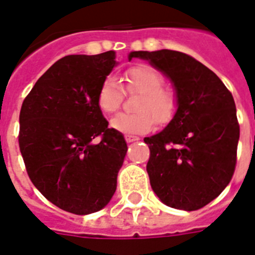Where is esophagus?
Here are the masks:
<instances>
[{
	"instance_id": "34e87169",
	"label": "esophagus",
	"mask_w": 255,
	"mask_h": 255,
	"mask_svg": "<svg viewBox=\"0 0 255 255\" xmlns=\"http://www.w3.org/2000/svg\"><path fill=\"white\" fill-rule=\"evenodd\" d=\"M124 138H126V141H127V142H133V141L140 140L137 136H133V134H126V136H124Z\"/></svg>"
}]
</instances>
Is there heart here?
Here are the masks:
<instances>
[{"mask_svg":"<svg viewBox=\"0 0 255 255\" xmlns=\"http://www.w3.org/2000/svg\"><path fill=\"white\" fill-rule=\"evenodd\" d=\"M126 91L138 96L134 100V113H122L111 119V127L123 133H145L154 124H166L177 110V95L174 88L164 84L163 76L150 66H134L124 72ZM124 92L114 78H106L98 88L97 105L106 114L122 106Z\"/></svg>","mask_w":255,"mask_h":255,"instance_id":"1","label":"heart"}]
</instances>
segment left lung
<instances>
[{
  "mask_svg": "<svg viewBox=\"0 0 255 255\" xmlns=\"http://www.w3.org/2000/svg\"><path fill=\"white\" fill-rule=\"evenodd\" d=\"M174 83L177 110L159 133L145 137L146 171L164 205L193 211L217 198L236 168L240 126L232 93L223 81L181 51H132Z\"/></svg>",
  "mask_w": 255,
  "mask_h": 255,
  "instance_id": "left-lung-1",
  "label": "left lung"
}]
</instances>
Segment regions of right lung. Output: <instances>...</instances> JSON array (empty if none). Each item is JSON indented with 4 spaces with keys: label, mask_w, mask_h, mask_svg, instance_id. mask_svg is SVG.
<instances>
[{
    "label": "right lung",
    "mask_w": 255,
    "mask_h": 255,
    "mask_svg": "<svg viewBox=\"0 0 255 255\" xmlns=\"http://www.w3.org/2000/svg\"><path fill=\"white\" fill-rule=\"evenodd\" d=\"M118 65L113 50L66 55L36 81L19 115V147L29 179L51 204L76 215L101 210L117 189L127 153L109 128L98 88Z\"/></svg>",
    "instance_id": "add662e5"
}]
</instances>
